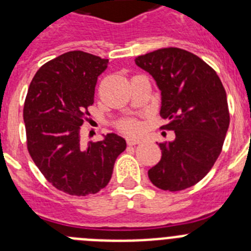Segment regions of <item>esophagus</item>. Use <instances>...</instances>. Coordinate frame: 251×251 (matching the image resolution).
Segmentation results:
<instances>
[{
	"mask_svg": "<svg viewBox=\"0 0 251 251\" xmlns=\"http://www.w3.org/2000/svg\"><path fill=\"white\" fill-rule=\"evenodd\" d=\"M139 139L138 138H133V137H127V145L128 146H136L139 143Z\"/></svg>",
	"mask_w": 251,
	"mask_h": 251,
	"instance_id": "obj_1",
	"label": "esophagus"
}]
</instances>
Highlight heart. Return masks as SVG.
<instances>
[{"instance_id":"heart-1","label":"heart","mask_w":251,"mask_h":251,"mask_svg":"<svg viewBox=\"0 0 251 251\" xmlns=\"http://www.w3.org/2000/svg\"><path fill=\"white\" fill-rule=\"evenodd\" d=\"M121 129L124 130L126 133H130V134H134V133H138L141 130L142 126L137 119H126L121 123Z\"/></svg>"}]
</instances>
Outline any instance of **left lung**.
<instances>
[{"label":"left lung","instance_id":"left-lung-1","mask_svg":"<svg viewBox=\"0 0 251 251\" xmlns=\"http://www.w3.org/2000/svg\"><path fill=\"white\" fill-rule=\"evenodd\" d=\"M152 75L161 92L159 113L175 130V139L159 143L162 157L148 170L156 187L181 191L211 170L229 129L227 98L220 77L192 52L178 48L159 49L136 57Z\"/></svg>","mask_w":251,"mask_h":251}]
</instances>
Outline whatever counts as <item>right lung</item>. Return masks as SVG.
Wrapping results in <instances>:
<instances>
[{"label":"right lung","instance_id":"add662e5","mask_svg":"<svg viewBox=\"0 0 251 251\" xmlns=\"http://www.w3.org/2000/svg\"><path fill=\"white\" fill-rule=\"evenodd\" d=\"M108 59L69 51L44 64L28 86L24 106L27 150L41 174L73 196L97 194L108 185L126 139L108 133L83 146L80 126L94 103L98 76Z\"/></svg>","mask_w":251,"mask_h":251}]
</instances>
